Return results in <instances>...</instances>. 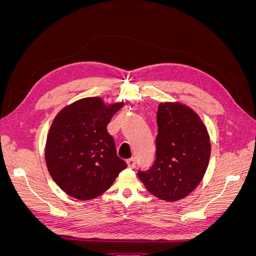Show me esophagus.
Masks as SVG:
<instances>
[{"label":"esophagus","instance_id":"1","mask_svg":"<svg viewBox=\"0 0 256 256\" xmlns=\"http://www.w3.org/2000/svg\"><path fill=\"white\" fill-rule=\"evenodd\" d=\"M127 164H128V168H136V159H134V158L128 159V160H127Z\"/></svg>","mask_w":256,"mask_h":256}]
</instances>
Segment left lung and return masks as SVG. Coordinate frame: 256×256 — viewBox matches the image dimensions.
Segmentation results:
<instances>
[{"mask_svg":"<svg viewBox=\"0 0 256 256\" xmlns=\"http://www.w3.org/2000/svg\"><path fill=\"white\" fill-rule=\"evenodd\" d=\"M157 125L154 164L147 171L138 170V175L152 196L174 202L202 180L210 158V141L203 122L180 104H160Z\"/></svg>","mask_w":256,"mask_h":256,"instance_id":"obj_1","label":"left lung"}]
</instances>
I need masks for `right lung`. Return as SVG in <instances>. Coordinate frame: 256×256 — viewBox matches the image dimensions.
Masks as SVG:
<instances>
[{
  "instance_id": "obj_1",
  "label": "right lung",
  "mask_w": 256,
  "mask_h": 256,
  "mask_svg": "<svg viewBox=\"0 0 256 256\" xmlns=\"http://www.w3.org/2000/svg\"><path fill=\"white\" fill-rule=\"evenodd\" d=\"M122 104L106 106L98 97L64 108L54 118L46 144V164L53 180L81 200L102 194L127 168L106 130Z\"/></svg>"
}]
</instances>
